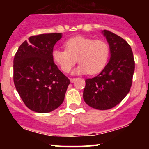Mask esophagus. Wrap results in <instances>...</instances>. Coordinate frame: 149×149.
<instances>
[{
    "label": "esophagus",
    "instance_id": "34e87169",
    "mask_svg": "<svg viewBox=\"0 0 149 149\" xmlns=\"http://www.w3.org/2000/svg\"><path fill=\"white\" fill-rule=\"evenodd\" d=\"M75 80H76V78H72H72H70V81H71V82H72V83H73L74 81H75Z\"/></svg>",
    "mask_w": 149,
    "mask_h": 149
}]
</instances>
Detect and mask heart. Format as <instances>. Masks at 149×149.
<instances>
[{
	"label": "heart",
	"instance_id": "b5f03b06",
	"mask_svg": "<svg viewBox=\"0 0 149 149\" xmlns=\"http://www.w3.org/2000/svg\"><path fill=\"white\" fill-rule=\"evenodd\" d=\"M65 49L54 48L52 59L62 72L68 73L77 63L74 72L95 74L104 68L110 54L109 45L104 40H95L84 36H75L65 42Z\"/></svg>",
	"mask_w": 149,
	"mask_h": 149
}]
</instances>
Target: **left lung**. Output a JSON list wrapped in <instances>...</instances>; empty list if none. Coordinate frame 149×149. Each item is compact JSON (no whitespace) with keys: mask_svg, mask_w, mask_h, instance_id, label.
Here are the masks:
<instances>
[{"mask_svg":"<svg viewBox=\"0 0 149 149\" xmlns=\"http://www.w3.org/2000/svg\"><path fill=\"white\" fill-rule=\"evenodd\" d=\"M110 45V59L93 78L86 79L84 99L97 110H108L125 98L132 85L135 62L131 46L119 36L104 30Z\"/></svg>","mask_w":149,"mask_h":149,"instance_id":"left-lung-1","label":"left lung"}]
</instances>
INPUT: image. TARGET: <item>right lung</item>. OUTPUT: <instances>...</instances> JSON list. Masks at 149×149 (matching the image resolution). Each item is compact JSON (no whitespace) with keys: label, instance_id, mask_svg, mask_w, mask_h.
<instances>
[{"label":"right lung","instance_id":"1","mask_svg":"<svg viewBox=\"0 0 149 149\" xmlns=\"http://www.w3.org/2000/svg\"><path fill=\"white\" fill-rule=\"evenodd\" d=\"M60 33L32 36L18 48L13 60V81L17 92L30 110L40 113L62 104L70 84L52 59Z\"/></svg>","mask_w":149,"mask_h":149}]
</instances>
